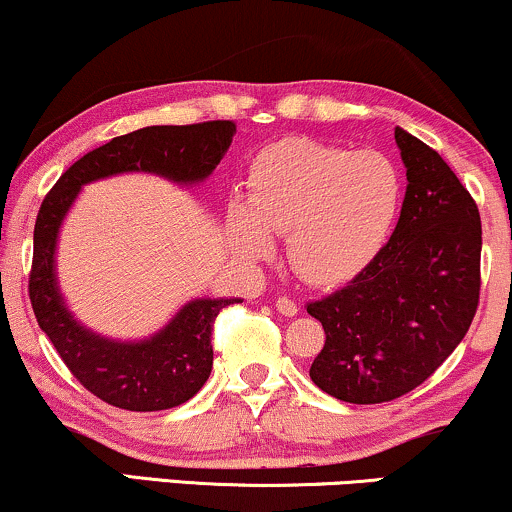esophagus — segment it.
Listing matches in <instances>:
<instances>
[{
	"label": "esophagus",
	"instance_id": "34e87169",
	"mask_svg": "<svg viewBox=\"0 0 512 512\" xmlns=\"http://www.w3.org/2000/svg\"><path fill=\"white\" fill-rule=\"evenodd\" d=\"M275 308H277V311H280L282 315H287V318H294L296 311H299V308H296V304H294L292 299H289V296H280V299L275 301Z\"/></svg>",
	"mask_w": 512,
	"mask_h": 512
}]
</instances>
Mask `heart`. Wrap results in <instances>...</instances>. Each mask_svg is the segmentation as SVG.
Masks as SVG:
<instances>
[{
  "mask_svg": "<svg viewBox=\"0 0 512 512\" xmlns=\"http://www.w3.org/2000/svg\"><path fill=\"white\" fill-rule=\"evenodd\" d=\"M406 180L382 151H351L306 137L270 144L249 168V201L230 199L227 237L244 261L273 254L287 235L292 268L308 285L361 277L387 249Z\"/></svg>",
  "mask_w": 512,
  "mask_h": 512,
  "instance_id": "heart-1",
  "label": "heart"
}]
</instances>
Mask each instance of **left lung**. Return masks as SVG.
Listing matches in <instances>:
<instances>
[{
	"label": "left lung",
	"mask_w": 512,
	"mask_h": 512,
	"mask_svg": "<svg viewBox=\"0 0 512 512\" xmlns=\"http://www.w3.org/2000/svg\"><path fill=\"white\" fill-rule=\"evenodd\" d=\"M394 140L408 185L387 249L344 289L306 306L325 330L311 380L358 406L425 382L463 342L479 301L477 204L432 147L403 128Z\"/></svg>",
	"instance_id": "obj_1"
}]
</instances>
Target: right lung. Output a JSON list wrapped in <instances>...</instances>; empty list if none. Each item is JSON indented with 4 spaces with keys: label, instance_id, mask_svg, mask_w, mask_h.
<instances>
[{
    "label": "right lung",
    "instance_id": "1",
    "mask_svg": "<svg viewBox=\"0 0 512 512\" xmlns=\"http://www.w3.org/2000/svg\"><path fill=\"white\" fill-rule=\"evenodd\" d=\"M235 132L237 125L232 121H208L151 125L113 137L75 161L42 201L30 270V304L37 325L75 380L111 406L151 413L192 399L213 368V320L225 306L242 299L201 296L187 301L149 337L128 342L104 337L82 325L61 294L56 249L63 220L82 187L113 175L149 173L180 187L199 185L227 154Z\"/></svg>",
    "mask_w": 512,
    "mask_h": 512
}]
</instances>
